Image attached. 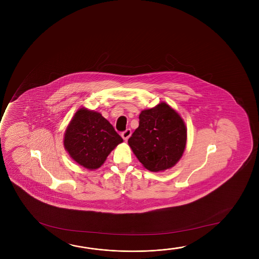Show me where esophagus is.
Listing matches in <instances>:
<instances>
[{
    "label": "esophagus",
    "mask_w": 259,
    "mask_h": 259,
    "mask_svg": "<svg viewBox=\"0 0 259 259\" xmlns=\"http://www.w3.org/2000/svg\"><path fill=\"white\" fill-rule=\"evenodd\" d=\"M132 132L130 129H127V130H125V131L123 132L122 133V137H123V139L124 141H127L128 138L131 136Z\"/></svg>",
    "instance_id": "1"
}]
</instances>
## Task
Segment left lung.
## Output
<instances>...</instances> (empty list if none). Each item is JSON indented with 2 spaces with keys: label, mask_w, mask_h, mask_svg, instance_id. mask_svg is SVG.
Returning a JSON list of instances; mask_svg holds the SVG:
<instances>
[{
  "label": "left lung",
  "mask_w": 259,
  "mask_h": 259,
  "mask_svg": "<svg viewBox=\"0 0 259 259\" xmlns=\"http://www.w3.org/2000/svg\"><path fill=\"white\" fill-rule=\"evenodd\" d=\"M139 120V126L128 140L133 153L151 171L172 168L186 148L187 128L182 116L161 102L142 111Z\"/></svg>",
  "instance_id": "obj_1"
}]
</instances>
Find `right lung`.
Segmentation results:
<instances>
[{
    "instance_id": "obj_1",
    "label": "right lung",
    "mask_w": 259,
    "mask_h": 259,
    "mask_svg": "<svg viewBox=\"0 0 259 259\" xmlns=\"http://www.w3.org/2000/svg\"><path fill=\"white\" fill-rule=\"evenodd\" d=\"M123 143L122 137L100 113L81 107L68 123L64 135V148L77 164L97 170L109 153Z\"/></svg>"
}]
</instances>
